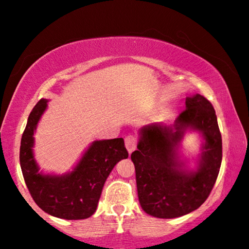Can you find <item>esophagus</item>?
<instances>
[{
  "label": "esophagus",
  "instance_id": "34e87169",
  "mask_svg": "<svg viewBox=\"0 0 249 249\" xmlns=\"http://www.w3.org/2000/svg\"><path fill=\"white\" fill-rule=\"evenodd\" d=\"M125 147H126L128 154H132L135 150V147H137V140H135V137L132 134H128L126 138H125Z\"/></svg>",
  "mask_w": 249,
  "mask_h": 249
}]
</instances>
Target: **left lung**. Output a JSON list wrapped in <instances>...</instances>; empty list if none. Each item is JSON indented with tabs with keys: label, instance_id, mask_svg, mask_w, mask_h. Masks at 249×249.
Listing matches in <instances>:
<instances>
[{
	"label": "left lung",
	"instance_id": "8db88e82",
	"mask_svg": "<svg viewBox=\"0 0 249 249\" xmlns=\"http://www.w3.org/2000/svg\"><path fill=\"white\" fill-rule=\"evenodd\" d=\"M189 130L204 139L194 170L179 155ZM139 135L131 159L142 210L155 217L174 218L199 208L210 196L222 161V138L211 102L200 94L187 97L185 110L173 125H145Z\"/></svg>",
	"mask_w": 249,
	"mask_h": 249
}]
</instances>
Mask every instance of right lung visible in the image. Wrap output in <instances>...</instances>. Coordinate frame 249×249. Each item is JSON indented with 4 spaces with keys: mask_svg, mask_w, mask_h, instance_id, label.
I'll return each instance as SVG.
<instances>
[{
    "mask_svg": "<svg viewBox=\"0 0 249 249\" xmlns=\"http://www.w3.org/2000/svg\"><path fill=\"white\" fill-rule=\"evenodd\" d=\"M46 108V99L36 104L21 137L19 158L26 185L45 213L65 220L88 218L97 210L102 188L112 168L128 157L124 140L117 138L93 141L71 172L61 175L42 173L33 147L35 130Z\"/></svg>",
    "mask_w": 249,
    "mask_h": 249,
    "instance_id": "obj_1",
    "label": "right lung"
}]
</instances>
